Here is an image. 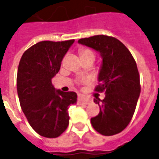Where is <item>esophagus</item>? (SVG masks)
Masks as SVG:
<instances>
[{
	"mask_svg": "<svg viewBox=\"0 0 159 159\" xmlns=\"http://www.w3.org/2000/svg\"><path fill=\"white\" fill-rule=\"evenodd\" d=\"M78 102H79V104H90L92 101H91V100L89 98H87V97L82 96V95H80L78 97Z\"/></svg>",
	"mask_w": 159,
	"mask_h": 159,
	"instance_id": "esophagus-1",
	"label": "esophagus"
}]
</instances>
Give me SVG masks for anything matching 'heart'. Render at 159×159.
Wrapping results in <instances>:
<instances>
[{"label": "heart", "instance_id": "heart-1", "mask_svg": "<svg viewBox=\"0 0 159 159\" xmlns=\"http://www.w3.org/2000/svg\"><path fill=\"white\" fill-rule=\"evenodd\" d=\"M80 57L89 56V55H93V56H94L93 53L91 51H89V50H87V49H84V50H80Z\"/></svg>", "mask_w": 159, "mask_h": 159}]
</instances>
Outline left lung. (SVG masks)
<instances>
[{
	"mask_svg": "<svg viewBox=\"0 0 159 159\" xmlns=\"http://www.w3.org/2000/svg\"><path fill=\"white\" fill-rule=\"evenodd\" d=\"M81 45L100 53L102 63L98 74L96 92H104L103 100L96 97L100 112L91 119L93 128L104 136L125 129L136 108L140 96V76L136 62L127 47L118 39L106 35L81 39Z\"/></svg>",
	"mask_w": 159,
	"mask_h": 159,
	"instance_id": "left-lung-1",
	"label": "left lung"
}]
</instances>
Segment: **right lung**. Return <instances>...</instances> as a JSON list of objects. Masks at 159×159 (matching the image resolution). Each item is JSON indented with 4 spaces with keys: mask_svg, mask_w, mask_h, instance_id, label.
Returning <instances> with one entry per match:
<instances>
[{
    "mask_svg": "<svg viewBox=\"0 0 159 159\" xmlns=\"http://www.w3.org/2000/svg\"><path fill=\"white\" fill-rule=\"evenodd\" d=\"M74 42H39L24 52L19 63L17 88L21 109L34 130L45 138L64 132L70 119L68 106L77 102L76 93L55 89L51 83Z\"/></svg>",
    "mask_w": 159,
    "mask_h": 159,
    "instance_id": "add662e5",
    "label": "right lung"
}]
</instances>
